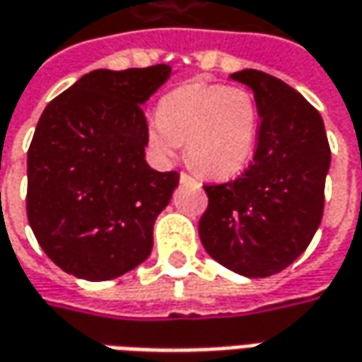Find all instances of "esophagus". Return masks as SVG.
Masks as SVG:
<instances>
[{
    "mask_svg": "<svg viewBox=\"0 0 362 362\" xmlns=\"http://www.w3.org/2000/svg\"><path fill=\"white\" fill-rule=\"evenodd\" d=\"M180 182L182 184H198V182H196V178H192V176L186 173H180Z\"/></svg>",
    "mask_w": 362,
    "mask_h": 362,
    "instance_id": "obj_1",
    "label": "esophagus"
}]
</instances>
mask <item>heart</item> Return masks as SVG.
I'll list each match as a JSON object with an SVG mask.
<instances>
[{
  "label": "heart",
  "instance_id": "heart-1",
  "mask_svg": "<svg viewBox=\"0 0 362 362\" xmlns=\"http://www.w3.org/2000/svg\"><path fill=\"white\" fill-rule=\"evenodd\" d=\"M259 127V105L247 88L192 82L158 102L146 137L163 160H173L184 145L186 160L199 174L231 178L251 160Z\"/></svg>",
  "mask_w": 362,
  "mask_h": 362
}]
</instances>
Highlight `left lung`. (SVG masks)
<instances>
[{
  "mask_svg": "<svg viewBox=\"0 0 362 362\" xmlns=\"http://www.w3.org/2000/svg\"><path fill=\"white\" fill-rule=\"evenodd\" d=\"M231 78L255 93L259 141L239 178L204 186L209 202L199 239L225 269L272 276L308 249L322 223L329 143L320 111L294 88L251 68Z\"/></svg>",
  "mask_w": 362,
  "mask_h": 362,
  "instance_id": "obj_1",
  "label": "left lung"
}]
</instances>
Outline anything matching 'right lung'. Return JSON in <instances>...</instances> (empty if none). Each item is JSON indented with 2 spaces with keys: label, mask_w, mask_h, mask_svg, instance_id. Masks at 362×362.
I'll list each match as a JSON object with an SVG mask.
<instances>
[{
  "label": "right lung",
  "mask_w": 362,
  "mask_h": 362,
  "mask_svg": "<svg viewBox=\"0 0 362 362\" xmlns=\"http://www.w3.org/2000/svg\"><path fill=\"white\" fill-rule=\"evenodd\" d=\"M156 64L93 70L45 107L27 153V217L57 267L90 282L139 267L180 174L145 160L141 105L170 78Z\"/></svg>",
  "instance_id": "obj_1"
}]
</instances>
